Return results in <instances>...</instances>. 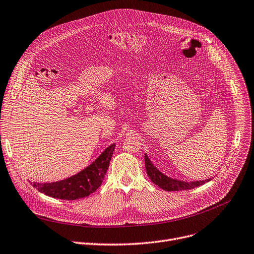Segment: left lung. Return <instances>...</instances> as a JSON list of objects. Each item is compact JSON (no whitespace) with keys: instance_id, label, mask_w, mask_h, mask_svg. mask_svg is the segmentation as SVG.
I'll return each instance as SVG.
<instances>
[{"instance_id":"left-lung-1","label":"left lung","mask_w":254,"mask_h":254,"mask_svg":"<svg viewBox=\"0 0 254 254\" xmlns=\"http://www.w3.org/2000/svg\"><path fill=\"white\" fill-rule=\"evenodd\" d=\"M145 168L148 178L151 180L153 184H156L159 186L160 188H162L165 191H183V190H191L196 188V187H199L206 182L211 181L206 180V181H196V182H183L179 180H174L171 178H168L167 175L163 174L160 170H158L156 167L153 166L150 160L148 159L147 154H145Z\"/></svg>"}]
</instances>
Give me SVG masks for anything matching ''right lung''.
<instances>
[{"label": "right lung", "instance_id": "1", "mask_svg": "<svg viewBox=\"0 0 254 254\" xmlns=\"http://www.w3.org/2000/svg\"><path fill=\"white\" fill-rule=\"evenodd\" d=\"M114 149L113 143L91 165L71 178L49 184L33 183V187L39 192L58 199L75 200L87 197L102 185Z\"/></svg>", "mask_w": 254, "mask_h": 254}]
</instances>
